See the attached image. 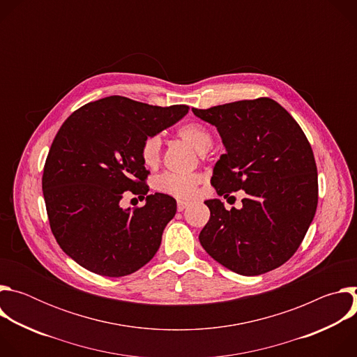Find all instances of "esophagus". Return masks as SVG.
<instances>
[{
    "label": "esophagus",
    "mask_w": 357,
    "mask_h": 357,
    "mask_svg": "<svg viewBox=\"0 0 357 357\" xmlns=\"http://www.w3.org/2000/svg\"><path fill=\"white\" fill-rule=\"evenodd\" d=\"M188 206H189L188 202H185V200H178V211H179V212L185 211Z\"/></svg>",
    "instance_id": "obj_1"
}]
</instances>
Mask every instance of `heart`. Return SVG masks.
Returning a JSON list of instances; mask_svg holds the SVG:
<instances>
[{
    "label": "heart",
    "instance_id": "heart-1",
    "mask_svg": "<svg viewBox=\"0 0 357 357\" xmlns=\"http://www.w3.org/2000/svg\"><path fill=\"white\" fill-rule=\"evenodd\" d=\"M178 135L192 145L199 154H205L213 145L211 131L200 123H188L178 130ZM141 160L146 167H155L161 157V138L149 135L141 144ZM200 176L196 174H175L165 172L155 181V188L160 192L168 193L179 199H190L196 193Z\"/></svg>",
    "mask_w": 357,
    "mask_h": 357
}]
</instances>
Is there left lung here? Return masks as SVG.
<instances>
[{
	"label": "left lung",
	"instance_id": "left-lung-1",
	"mask_svg": "<svg viewBox=\"0 0 357 357\" xmlns=\"http://www.w3.org/2000/svg\"><path fill=\"white\" fill-rule=\"evenodd\" d=\"M192 112L218 128L226 148L211 179L218 195L247 193L241 209L226 211L220 199L205 202L211 219L199 234L202 247L241 275L282 266L317 212L318 172L311 144L292 116L268 97Z\"/></svg>",
	"mask_w": 357,
	"mask_h": 357
}]
</instances>
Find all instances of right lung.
<instances>
[{"label": "right lung", "instance_id": "right-lung-1", "mask_svg": "<svg viewBox=\"0 0 357 357\" xmlns=\"http://www.w3.org/2000/svg\"><path fill=\"white\" fill-rule=\"evenodd\" d=\"M188 112L183 105L160 107L110 96L84 105L62 124L45 162L42 190L50 229L79 266L124 277L155 256L176 200L148 195L141 144ZM126 191L146 195V205L123 210Z\"/></svg>", "mask_w": 357, "mask_h": 357}]
</instances>
